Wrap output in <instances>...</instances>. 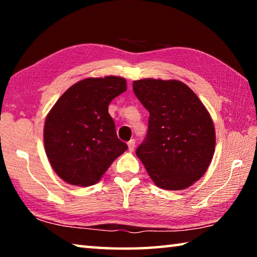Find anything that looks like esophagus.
Listing matches in <instances>:
<instances>
[{"instance_id":"1","label":"esophagus","mask_w":257,"mask_h":257,"mask_svg":"<svg viewBox=\"0 0 257 257\" xmlns=\"http://www.w3.org/2000/svg\"><path fill=\"white\" fill-rule=\"evenodd\" d=\"M135 145H136V142H135V139H132V141H129V142H128V150H129L130 152H134Z\"/></svg>"}]
</instances>
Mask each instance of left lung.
<instances>
[{"mask_svg":"<svg viewBox=\"0 0 257 257\" xmlns=\"http://www.w3.org/2000/svg\"><path fill=\"white\" fill-rule=\"evenodd\" d=\"M133 89L150 112L149 130L136 155L160 188H188L206 172L214 154L210 113L179 80H135Z\"/></svg>","mask_w":257,"mask_h":257,"instance_id":"8db88e82","label":"left lung"}]
</instances>
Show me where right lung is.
Masks as SVG:
<instances>
[{
  "instance_id": "obj_1",
  "label": "right lung",
  "mask_w": 257,
  "mask_h": 257,
  "mask_svg": "<svg viewBox=\"0 0 257 257\" xmlns=\"http://www.w3.org/2000/svg\"><path fill=\"white\" fill-rule=\"evenodd\" d=\"M125 90L124 78H86L56 101L45 119L44 146L61 179L75 186L96 184L127 151L108 114V104Z\"/></svg>"
}]
</instances>
